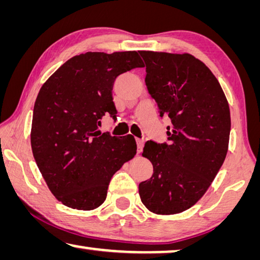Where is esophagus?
I'll return each mask as SVG.
<instances>
[{
    "instance_id": "34e87169",
    "label": "esophagus",
    "mask_w": 260,
    "mask_h": 260,
    "mask_svg": "<svg viewBox=\"0 0 260 260\" xmlns=\"http://www.w3.org/2000/svg\"><path fill=\"white\" fill-rule=\"evenodd\" d=\"M143 143H145V141H143L142 139H137V145H138V154H139V152H141V151H142Z\"/></svg>"
}]
</instances>
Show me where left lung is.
Listing matches in <instances>:
<instances>
[{"mask_svg":"<svg viewBox=\"0 0 260 260\" xmlns=\"http://www.w3.org/2000/svg\"><path fill=\"white\" fill-rule=\"evenodd\" d=\"M148 92L167 114L169 143L147 141L142 156L154 172L140 183L139 194L150 212L182 213L201 199L224 162L230 110L219 81L188 53L140 51Z\"/></svg>","mask_w":260,"mask_h":260,"instance_id":"8db88e82","label":"left lung"}]
</instances>
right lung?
<instances>
[{"mask_svg":"<svg viewBox=\"0 0 260 260\" xmlns=\"http://www.w3.org/2000/svg\"><path fill=\"white\" fill-rule=\"evenodd\" d=\"M143 66L135 51L86 52L66 61L40 88L32 152L49 191L67 207H100L112 176L137 154L134 137H111L98 126L106 114L117 117L115 78Z\"/></svg>","mask_w":260,"mask_h":260,"instance_id":"obj_1","label":"right lung"}]
</instances>
